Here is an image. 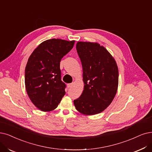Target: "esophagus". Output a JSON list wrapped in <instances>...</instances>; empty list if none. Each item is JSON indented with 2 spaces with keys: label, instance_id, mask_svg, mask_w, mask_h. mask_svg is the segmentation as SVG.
<instances>
[{
  "label": "esophagus",
  "instance_id": "34e87169",
  "mask_svg": "<svg viewBox=\"0 0 152 152\" xmlns=\"http://www.w3.org/2000/svg\"><path fill=\"white\" fill-rule=\"evenodd\" d=\"M73 86H74V83H68V84H67V87H68V88H70V87H72Z\"/></svg>",
  "mask_w": 152,
  "mask_h": 152
}]
</instances>
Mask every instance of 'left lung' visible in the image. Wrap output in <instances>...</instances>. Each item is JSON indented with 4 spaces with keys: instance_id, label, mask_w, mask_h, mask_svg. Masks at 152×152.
<instances>
[{
    "instance_id": "obj_1",
    "label": "left lung",
    "mask_w": 152,
    "mask_h": 152,
    "mask_svg": "<svg viewBox=\"0 0 152 152\" xmlns=\"http://www.w3.org/2000/svg\"><path fill=\"white\" fill-rule=\"evenodd\" d=\"M78 55L83 69V92L74 101L85 115L101 113L110 105L118 86V69L115 58L97 42H78Z\"/></svg>"
}]
</instances>
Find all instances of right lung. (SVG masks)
I'll return each mask as SVG.
<instances>
[{
    "label": "right lung",
    "instance_id": "right-lung-1",
    "mask_svg": "<svg viewBox=\"0 0 152 152\" xmlns=\"http://www.w3.org/2000/svg\"><path fill=\"white\" fill-rule=\"evenodd\" d=\"M75 40H47L35 48L26 67L25 85L32 104L42 112L57 107L65 94L60 62L74 47Z\"/></svg>",
    "mask_w": 152,
    "mask_h": 152
}]
</instances>
